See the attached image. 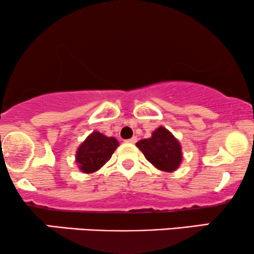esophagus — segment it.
<instances>
[{
	"mask_svg": "<svg viewBox=\"0 0 254 254\" xmlns=\"http://www.w3.org/2000/svg\"><path fill=\"white\" fill-rule=\"evenodd\" d=\"M136 140H137L136 136H133V137H130V139L126 140V142H128V143H135Z\"/></svg>",
	"mask_w": 254,
	"mask_h": 254,
	"instance_id": "1",
	"label": "esophagus"
}]
</instances>
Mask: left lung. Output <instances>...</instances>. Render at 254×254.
Wrapping results in <instances>:
<instances>
[{
	"label": "left lung",
	"instance_id": "8db88e82",
	"mask_svg": "<svg viewBox=\"0 0 254 254\" xmlns=\"http://www.w3.org/2000/svg\"><path fill=\"white\" fill-rule=\"evenodd\" d=\"M136 147L147 160L160 171L174 172L183 161L180 142L162 126L156 128L151 137L137 141Z\"/></svg>",
	"mask_w": 254,
	"mask_h": 254
}]
</instances>
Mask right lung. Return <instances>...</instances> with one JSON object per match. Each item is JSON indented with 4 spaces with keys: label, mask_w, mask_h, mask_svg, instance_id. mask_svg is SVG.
I'll return each mask as SVG.
<instances>
[{
    "label": "right lung",
    "mask_w": 254,
    "mask_h": 254,
    "mask_svg": "<svg viewBox=\"0 0 254 254\" xmlns=\"http://www.w3.org/2000/svg\"><path fill=\"white\" fill-rule=\"evenodd\" d=\"M115 137L106 136L100 132H93L81 143L76 151L75 160L82 173H94L112 158L118 148Z\"/></svg>",
    "instance_id": "1"
}]
</instances>
